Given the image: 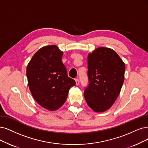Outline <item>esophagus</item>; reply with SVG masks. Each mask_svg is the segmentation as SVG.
Listing matches in <instances>:
<instances>
[{
	"label": "esophagus",
	"instance_id": "1",
	"mask_svg": "<svg viewBox=\"0 0 148 148\" xmlns=\"http://www.w3.org/2000/svg\"><path fill=\"white\" fill-rule=\"evenodd\" d=\"M75 81L76 85H78L79 84V79H75Z\"/></svg>",
	"mask_w": 148,
	"mask_h": 148
}]
</instances>
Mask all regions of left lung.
Here are the masks:
<instances>
[{
	"label": "left lung",
	"instance_id": "1",
	"mask_svg": "<svg viewBox=\"0 0 148 148\" xmlns=\"http://www.w3.org/2000/svg\"><path fill=\"white\" fill-rule=\"evenodd\" d=\"M125 64L108 47H98L88 55L89 85L84 91L86 103L96 112H103L116 100L124 80Z\"/></svg>",
	"mask_w": 148,
	"mask_h": 148
}]
</instances>
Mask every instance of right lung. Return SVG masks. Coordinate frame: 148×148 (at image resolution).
<instances>
[{
    "instance_id": "right-lung-1",
    "label": "right lung",
    "mask_w": 148,
    "mask_h": 148,
    "mask_svg": "<svg viewBox=\"0 0 148 148\" xmlns=\"http://www.w3.org/2000/svg\"><path fill=\"white\" fill-rule=\"evenodd\" d=\"M63 51L56 45L40 49L27 64L26 74L31 93L42 107L57 110L67 99L75 80L69 77L62 58Z\"/></svg>"
}]
</instances>
